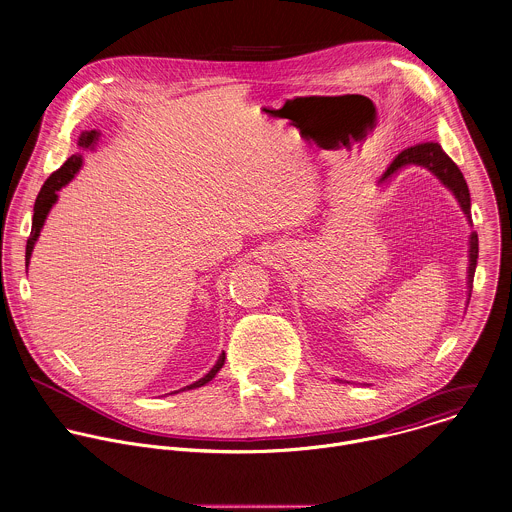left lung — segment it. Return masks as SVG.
<instances>
[{"label": "left lung", "instance_id": "1", "mask_svg": "<svg viewBox=\"0 0 512 512\" xmlns=\"http://www.w3.org/2000/svg\"><path fill=\"white\" fill-rule=\"evenodd\" d=\"M407 165H421L425 169H429L459 201L469 225H473L471 221V193H469V185L461 173V169L457 167V163L443 151V147L439 143H419L413 145L405 151H401L393 163L387 167V171L381 177V185L391 183V179ZM477 259H479V235L477 231H471L469 237V267H467V305L471 301V291H473V279H475V269H477ZM339 381V379H337Z\"/></svg>", "mask_w": 512, "mask_h": 512}]
</instances>
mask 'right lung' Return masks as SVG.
Wrapping results in <instances>:
<instances>
[{
  "mask_svg": "<svg viewBox=\"0 0 512 512\" xmlns=\"http://www.w3.org/2000/svg\"><path fill=\"white\" fill-rule=\"evenodd\" d=\"M99 135H101V133L95 131V129L83 131V133L79 135V139H77V147L83 149V151H85V149H93L95 143H97V139H99ZM81 163H83V155H81V153L71 155V157H69L55 173H51V177L43 183V187H41V191H39V195H37V199H35V205H33L31 235H29L27 245H25V267H29V259H31V251H33V247H35V241L39 239V233H41V229H43V223H45V219H47L51 207H53L55 201H57V191H59L61 187H65V185L75 177V173L81 169ZM223 365H225V353L219 355V359L215 361V365L211 367V371H209L205 377H201L199 381H195V383L183 387L181 391H191V389H199V387L207 385V383L221 371ZM175 393H177V391H175Z\"/></svg>",
  "mask_w": 512,
  "mask_h": 512,
  "instance_id": "obj_1",
  "label": "right lung"
}]
</instances>
